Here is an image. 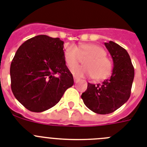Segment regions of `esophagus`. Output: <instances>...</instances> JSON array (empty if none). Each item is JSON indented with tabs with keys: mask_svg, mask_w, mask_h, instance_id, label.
<instances>
[{
	"mask_svg": "<svg viewBox=\"0 0 147 147\" xmlns=\"http://www.w3.org/2000/svg\"><path fill=\"white\" fill-rule=\"evenodd\" d=\"M74 82H77L80 79H79L78 77H76V76H74Z\"/></svg>",
	"mask_w": 147,
	"mask_h": 147,
	"instance_id": "esophagus-1",
	"label": "esophagus"
}]
</instances>
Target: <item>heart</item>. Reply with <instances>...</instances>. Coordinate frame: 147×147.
Listing matches in <instances>:
<instances>
[{
    "label": "heart",
    "mask_w": 147,
    "mask_h": 147,
    "mask_svg": "<svg viewBox=\"0 0 147 147\" xmlns=\"http://www.w3.org/2000/svg\"><path fill=\"white\" fill-rule=\"evenodd\" d=\"M102 47L94 44H85L77 47L75 45L67 46L65 50L64 58L70 68L75 67L82 59H86L84 67L75 68L73 74L77 76H89L96 81L108 77L113 71V62Z\"/></svg>",
    "instance_id": "1"
}]
</instances>
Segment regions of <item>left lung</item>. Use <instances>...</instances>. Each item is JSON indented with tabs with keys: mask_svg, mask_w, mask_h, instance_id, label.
<instances>
[{
	"mask_svg": "<svg viewBox=\"0 0 147 147\" xmlns=\"http://www.w3.org/2000/svg\"><path fill=\"white\" fill-rule=\"evenodd\" d=\"M105 45L113 61L112 75L102 84L88 83L81 96L86 107L98 114L111 113L127 102L135 74L129 54L124 48L113 41Z\"/></svg>",
	"mask_w": 147,
	"mask_h": 147,
	"instance_id": "left-lung-1",
	"label": "left lung"
}]
</instances>
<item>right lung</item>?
Wrapping results in <instances>:
<instances>
[{"label": "right lung", "mask_w": 147, "mask_h": 147, "mask_svg": "<svg viewBox=\"0 0 147 147\" xmlns=\"http://www.w3.org/2000/svg\"><path fill=\"white\" fill-rule=\"evenodd\" d=\"M63 44L59 38L37 35L23 42L11 61L12 93L32 112L54 107L74 85L73 75L65 65Z\"/></svg>", "instance_id": "add662e5"}]
</instances>
